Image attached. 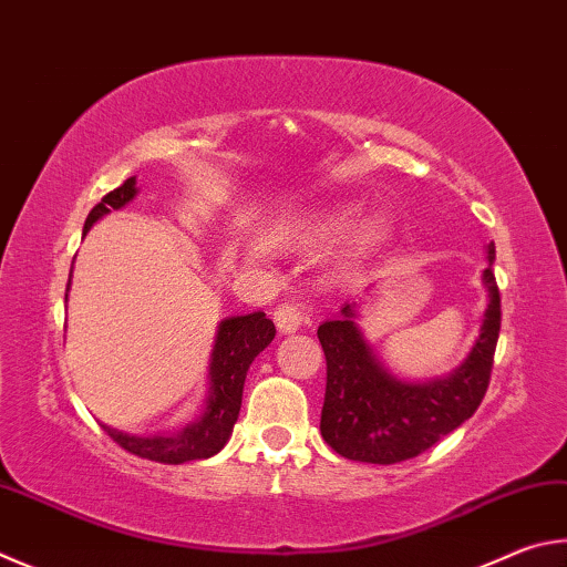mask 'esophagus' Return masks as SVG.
<instances>
[{
  "instance_id": "1",
  "label": "esophagus",
  "mask_w": 567,
  "mask_h": 567,
  "mask_svg": "<svg viewBox=\"0 0 567 567\" xmlns=\"http://www.w3.org/2000/svg\"><path fill=\"white\" fill-rule=\"evenodd\" d=\"M312 319H315L312 307L310 305H302V302H282L275 310V324L285 334H290V332H295V329H300V327L312 324Z\"/></svg>"
}]
</instances>
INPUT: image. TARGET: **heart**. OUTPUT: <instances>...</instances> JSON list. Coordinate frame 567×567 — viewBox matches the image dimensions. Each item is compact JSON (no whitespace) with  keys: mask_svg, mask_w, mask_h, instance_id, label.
Instances as JSON below:
<instances>
[{"mask_svg":"<svg viewBox=\"0 0 567 567\" xmlns=\"http://www.w3.org/2000/svg\"><path fill=\"white\" fill-rule=\"evenodd\" d=\"M354 220H357V208H352V205H339V208H332V210H327L322 215H317L315 230L319 235H334V233L347 230L349 225H354ZM382 235H384V225L379 220H372L362 230V235H359V243L372 245V243L382 238Z\"/></svg>","mask_w":567,"mask_h":567,"instance_id":"obj_1","label":"heart"}]
</instances>
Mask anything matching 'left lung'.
I'll use <instances>...</instances> for the list:
<instances>
[{"instance_id":"obj_1","label":"left lung","mask_w":567,"mask_h":567,"mask_svg":"<svg viewBox=\"0 0 567 567\" xmlns=\"http://www.w3.org/2000/svg\"><path fill=\"white\" fill-rule=\"evenodd\" d=\"M496 248L488 245V310L481 337L454 374L431 384H404L374 359L354 324V310L319 324L317 337L327 359V389L319 431L339 456L367 463H399L424 454L436 441L458 429L481 406L491 382L493 354L501 332V292L491 265Z\"/></svg>"}]
</instances>
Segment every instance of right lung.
Returning a JSON list of instances; mask_svg holds the SVG:
<instances>
[{
	"label": "right lung",
	"instance_id": "right-lung-1",
	"mask_svg": "<svg viewBox=\"0 0 567 567\" xmlns=\"http://www.w3.org/2000/svg\"><path fill=\"white\" fill-rule=\"evenodd\" d=\"M133 195H136V178L123 181L118 188H113L94 205L86 218L84 233L94 225L101 215H106L111 208L116 210L126 205ZM69 292V285H66ZM275 324L265 317V312H252L245 317H230L220 322L218 339H215L213 349V364H210V399L208 409H205L203 419L198 424L188 426L176 436H153V439H138L121 434L116 429L104 426L106 434L116 441L121 449L128 454L158 461V463H185L208 458L225 446L230 431L240 414L243 401V384L245 374L252 364V359L262 352V349L272 342Z\"/></svg>",
	"mask_w": 567,
	"mask_h": 567
}]
</instances>
